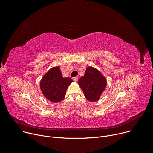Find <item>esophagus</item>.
I'll return each mask as SVG.
<instances>
[{
	"mask_svg": "<svg viewBox=\"0 0 153 153\" xmlns=\"http://www.w3.org/2000/svg\"><path fill=\"white\" fill-rule=\"evenodd\" d=\"M73 80L74 82H77L78 81V77H73Z\"/></svg>",
	"mask_w": 153,
	"mask_h": 153,
	"instance_id": "1",
	"label": "esophagus"
}]
</instances>
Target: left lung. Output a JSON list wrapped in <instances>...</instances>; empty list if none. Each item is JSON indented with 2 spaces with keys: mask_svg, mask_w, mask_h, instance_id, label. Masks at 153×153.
<instances>
[{
  "mask_svg": "<svg viewBox=\"0 0 153 153\" xmlns=\"http://www.w3.org/2000/svg\"><path fill=\"white\" fill-rule=\"evenodd\" d=\"M78 83L85 97L91 102L99 100L106 85V80L103 75L91 67L86 68L85 75L80 78Z\"/></svg>",
  "mask_w": 153,
  "mask_h": 153,
  "instance_id": "left-lung-1",
  "label": "left lung"
}]
</instances>
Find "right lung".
I'll return each instance as SVG.
<instances>
[{"label":"right lung","instance_id":"obj_1","mask_svg":"<svg viewBox=\"0 0 153 153\" xmlns=\"http://www.w3.org/2000/svg\"><path fill=\"white\" fill-rule=\"evenodd\" d=\"M73 81L70 77L63 78L59 67L50 70L43 77L40 86L42 92L49 100L57 103L62 100L70 84Z\"/></svg>","mask_w":153,"mask_h":153}]
</instances>
